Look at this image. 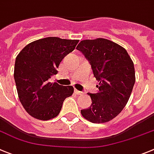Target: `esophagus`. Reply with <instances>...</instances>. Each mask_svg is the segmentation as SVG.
<instances>
[{"label": "esophagus", "instance_id": "1", "mask_svg": "<svg viewBox=\"0 0 154 154\" xmlns=\"http://www.w3.org/2000/svg\"><path fill=\"white\" fill-rule=\"evenodd\" d=\"M75 93L76 94H78V95H81V94H83L82 91H80L77 89H75Z\"/></svg>", "mask_w": 154, "mask_h": 154}]
</instances>
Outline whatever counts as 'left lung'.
Segmentation results:
<instances>
[{
	"label": "left lung",
	"instance_id": "8db88e82",
	"mask_svg": "<svg viewBox=\"0 0 154 154\" xmlns=\"http://www.w3.org/2000/svg\"><path fill=\"white\" fill-rule=\"evenodd\" d=\"M76 49L84 54L99 82V91L88 93L91 105L81 114L92 123H105L118 116L129 100L135 83L134 63L125 48L103 38L85 39Z\"/></svg>",
	"mask_w": 154,
	"mask_h": 154
}]
</instances>
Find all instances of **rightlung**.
Instances as JSON below:
<instances>
[{"label": "right lung", "instance_id": "1", "mask_svg": "<svg viewBox=\"0 0 154 154\" xmlns=\"http://www.w3.org/2000/svg\"><path fill=\"white\" fill-rule=\"evenodd\" d=\"M78 43V39L46 37L29 43L17 55L14 76L20 101L29 115L42 121L56 118L64 100L73 94L72 86L50 82V79Z\"/></svg>", "mask_w": 154, "mask_h": 154}]
</instances>
